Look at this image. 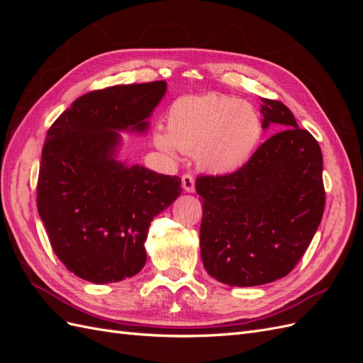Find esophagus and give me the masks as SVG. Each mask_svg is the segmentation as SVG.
<instances>
[{"instance_id": "esophagus-1", "label": "esophagus", "mask_w": 363, "mask_h": 363, "mask_svg": "<svg viewBox=\"0 0 363 363\" xmlns=\"http://www.w3.org/2000/svg\"><path fill=\"white\" fill-rule=\"evenodd\" d=\"M182 186L186 192H194L195 191V179L191 174H184L182 177Z\"/></svg>"}]
</instances>
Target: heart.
I'll list each match as a JSON object with an SVG mask.
<instances>
[{"mask_svg":"<svg viewBox=\"0 0 363 363\" xmlns=\"http://www.w3.org/2000/svg\"><path fill=\"white\" fill-rule=\"evenodd\" d=\"M260 136L259 115L248 103L207 94L175 100L168 111V130L157 127L152 139L164 155L194 152L200 169L227 175L245 167Z\"/></svg>","mask_w":363,"mask_h":363,"instance_id":"1","label":"heart"}]
</instances>
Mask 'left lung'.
I'll return each instance as SVG.
<instances>
[{
	"label": "left lung",
	"instance_id": "obj_1",
	"mask_svg": "<svg viewBox=\"0 0 363 363\" xmlns=\"http://www.w3.org/2000/svg\"><path fill=\"white\" fill-rule=\"evenodd\" d=\"M262 127L281 131L256 150L244 168L201 175L200 248L204 268L230 286H259L294 269L321 223L325 204L323 152L289 108L262 98Z\"/></svg>",
	"mask_w": 363,
	"mask_h": 363
}]
</instances>
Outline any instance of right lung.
Returning a JSON list of instances; mask_svg holds the SVG:
<instances>
[{"mask_svg": "<svg viewBox=\"0 0 363 363\" xmlns=\"http://www.w3.org/2000/svg\"><path fill=\"white\" fill-rule=\"evenodd\" d=\"M167 82L86 94L50 127L38 179V211L59 260L96 284L133 277L147 262L155 216L182 194L177 175L116 159L119 131L145 133Z\"/></svg>", "mask_w": 363, "mask_h": 363, "instance_id": "obj_1", "label": "right lung"}]
</instances>
